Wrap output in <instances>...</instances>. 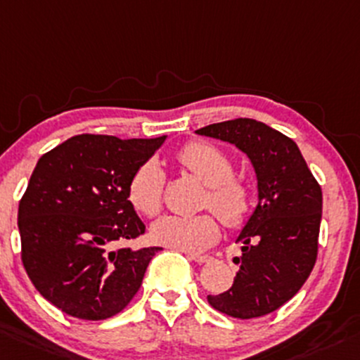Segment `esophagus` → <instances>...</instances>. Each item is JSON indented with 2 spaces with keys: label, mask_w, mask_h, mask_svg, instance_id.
Returning a JSON list of instances; mask_svg holds the SVG:
<instances>
[{
  "label": "esophagus",
  "mask_w": 360,
  "mask_h": 360,
  "mask_svg": "<svg viewBox=\"0 0 360 360\" xmlns=\"http://www.w3.org/2000/svg\"><path fill=\"white\" fill-rule=\"evenodd\" d=\"M186 257L193 262L196 264H205V262H210L212 257L210 255H198V253H186Z\"/></svg>",
  "instance_id": "esophagus-1"
}]
</instances>
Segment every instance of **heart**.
I'll return each mask as SVG.
<instances>
[{
    "mask_svg": "<svg viewBox=\"0 0 360 360\" xmlns=\"http://www.w3.org/2000/svg\"><path fill=\"white\" fill-rule=\"evenodd\" d=\"M177 160L209 186L205 205L210 207L229 228H238L247 219L252 191L240 177L233 176V162L224 151L203 141H193L177 153ZM165 174L157 160L143 162L131 176L127 198L139 214L155 217L164 207ZM221 234L214 214L165 215L151 226L155 243L196 253L210 247Z\"/></svg>",
    "mask_w": 360,
    "mask_h": 360,
    "instance_id": "heart-1",
    "label": "heart"
}]
</instances>
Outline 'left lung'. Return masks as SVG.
Segmentation results:
<instances>
[{
	"label": "left lung",
	"mask_w": 360,
	"mask_h": 360,
	"mask_svg": "<svg viewBox=\"0 0 360 360\" xmlns=\"http://www.w3.org/2000/svg\"><path fill=\"white\" fill-rule=\"evenodd\" d=\"M243 151L257 176V207L238 234L241 257L233 286L207 300L238 319L266 316L293 298L316 264L323 191L297 143L253 119L195 131Z\"/></svg>",
	"instance_id": "obj_1"
}]
</instances>
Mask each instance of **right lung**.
<instances>
[{
    "instance_id": "right-lung-1",
    "label": "right lung",
    "mask_w": 360,
    "mask_h": 360,
    "mask_svg": "<svg viewBox=\"0 0 360 360\" xmlns=\"http://www.w3.org/2000/svg\"><path fill=\"white\" fill-rule=\"evenodd\" d=\"M165 138L79 134L37 160L18 205L22 262L36 290L62 312L108 319L138 293L160 248L117 245L145 233L127 186Z\"/></svg>"
}]
</instances>
